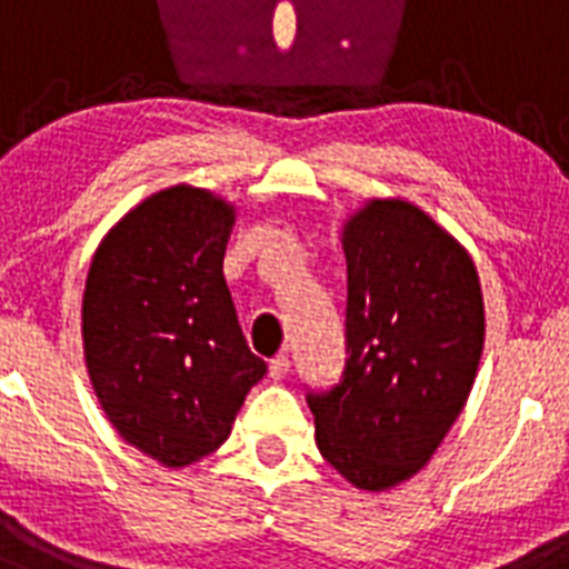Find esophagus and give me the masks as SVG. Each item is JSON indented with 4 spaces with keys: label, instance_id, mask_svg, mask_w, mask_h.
I'll use <instances>...</instances> for the list:
<instances>
[{
    "label": "esophagus",
    "instance_id": "1",
    "mask_svg": "<svg viewBox=\"0 0 569 569\" xmlns=\"http://www.w3.org/2000/svg\"><path fill=\"white\" fill-rule=\"evenodd\" d=\"M288 370H290V359L284 353H279L270 359V376H273V379H284V376H288Z\"/></svg>",
    "mask_w": 569,
    "mask_h": 569
}]
</instances>
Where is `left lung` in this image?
<instances>
[{
	"label": "left lung",
	"mask_w": 569,
	"mask_h": 569,
	"mask_svg": "<svg viewBox=\"0 0 569 569\" xmlns=\"http://www.w3.org/2000/svg\"><path fill=\"white\" fill-rule=\"evenodd\" d=\"M345 367L308 387L319 453L361 490L410 479L470 396L485 347L472 259L413 204L370 202L345 228Z\"/></svg>",
	"instance_id": "left-lung-1"
}]
</instances>
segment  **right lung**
<instances>
[{"label": "right lung", "mask_w": 569, "mask_h": 569, "mask_svg": "<svg viewBox=\"0 0 569 569\" xmlns=\"http://www.w3.org/2000/svg\"><path fill=\"white\" fill-rule=\"evenodd\" d=\"M233 210L168 188L99 244L82 301L88 373L124 441L168 467L213 453L268 373L222 273Z\"/></svg>", "instance_id": "right-lung-1"}]
</instances>
